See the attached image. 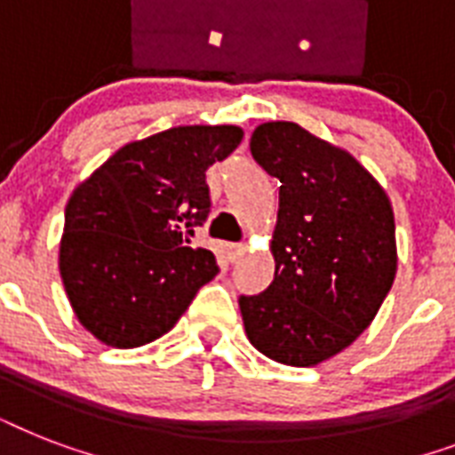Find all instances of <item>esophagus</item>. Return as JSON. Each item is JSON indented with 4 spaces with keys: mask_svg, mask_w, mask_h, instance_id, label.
Returning <instances> with one entry per match:
<instances>
[{
    "mask_svg": "<svg viewBox=\"0 0 455 455\" xmlns=\"http://www.w3.org/2000/svg\"><path fill=\"white\" fill-rule=\"evenodd\" d=\"M243 252H245V245H243V243H228L227 245V255L231 262L238 259V255H243Z\"/></svg>",
    "mask_w": 455,
    "mask_h": 455,
    "instance_id": "obj_1",
    "label": "esophagus"
}]
</instances>
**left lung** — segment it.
Masks as SVG:
<instances>
[{"label": "left lung", "instance_id": "8db88e82", "mask_svg": "<svg viewBox=\"0 0 455 455\" xmlns=\"http://www.w3.org/2000/svg\"><path fill=\"white\" fill-rule=\"evenodd\" d=\"M250 151L281 188L274 281L238 299L245 335L278 363L318 366L373 323L395 283V210L352 153L299 124H259Z\"/></svg>", "mask_w": 455, "mask_h": 455}]
</instances>
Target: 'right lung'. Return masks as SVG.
I'll list each match as a JSON object with an SVG mask.
<instances>
[{
    "instance_id": "add662e5",
    "label": "right lung",
    "mask_w": 455,
    "mask_h": 455,
    "mask_svg": "<svg viewBox=\"0 0 455 455\" xmlns=\"http://www.w3.org/2000/svg\"><path fill=\"white\" fill-rule=\"evenodd\" d=\"M235 124H186L124 144L75 186L59 269L75 316L99 342L148 345L172 331L217 276L188 248L210 212L205 172L241 144Z\"/></svg>"
}]
</instances>
